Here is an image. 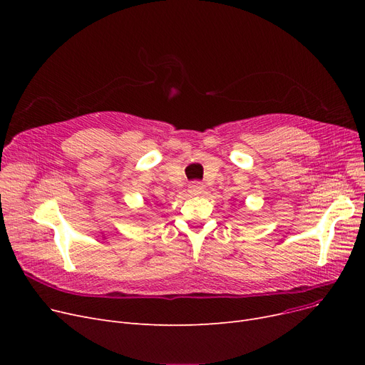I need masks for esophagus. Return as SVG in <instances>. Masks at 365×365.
<instances>
[{
  "label": "esophagus",
  "mask_w": 365,
  "mask_h": 365,
  "mask_svg": "<svg viewBox=\"0 0 365 365\" xmlns=\"http://www.w3.org/2000/svg\"><path fill=\"white\" fill-rule=\"evenodd\" d=\"M187 192H189L190 195H200V194L204 192V185L200 183V182L190 183L189 187H187Z\"/></svg>",
  "instance_id": "1"
}]
</instances>
